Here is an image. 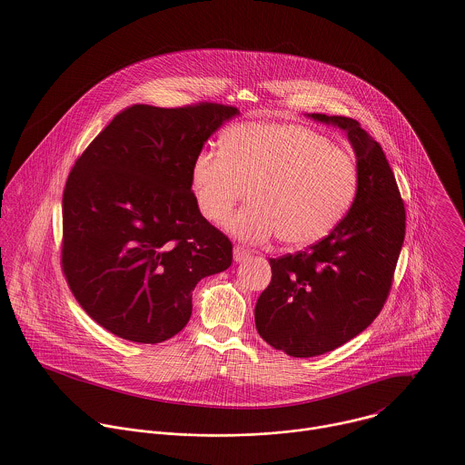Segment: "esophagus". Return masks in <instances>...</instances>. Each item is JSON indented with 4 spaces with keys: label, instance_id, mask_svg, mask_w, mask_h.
Returning <instances> with one entry per match:
<instances>
[{
    "label": "esophagus",
    "instance_id": "esophagus-1",
    "mask_svg": "<svg viewBox=\"0 0 465 465\" xmlns=\"http://www.w3.org/2000/svg\"><path fill=\"white\" fill-rule=\"evenodd\" d=\"M249 258H251V251L249 249H245L243 245H235L233 247V260L237 263H242V262L249 260Z\"/></svg>",
    "mask_w": 465,
    "mask_h": 465
}]
</instances>
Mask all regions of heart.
<instances>
[{
    "instance_id": "b5f03b06",
    "label": "heart",
    "mask_w": 465,
    "mask_h": 465,
    "mask_svg": "<svg viewBox=\"0 0 465 465\" xmlns=\"http://www.w3.org/2000/svg\"><path fill=\"white\" fill-rule=\"evenodd\" d=\"M200 213L247 242L277 235L289 247L322 241L347 216L359 186L352 156L309 127L249 122L230 127L222 150L202 148L192 165Z\"/></svg>"
}]
</instances>
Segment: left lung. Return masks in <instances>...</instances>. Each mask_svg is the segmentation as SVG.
I'll return each instance as SVG.
<instances>
[{
  "mask_svg": "<svg viewBox=\"0 0 465 465\" xmlns=\"http://www.w3.org/2000/svg\"><path fill=\"white\" fill-rule=\"evenodd\" d=\"M310 118L347 133L359 186L347 216L305 251L272 258L254 322L268 345L292 357L326 354L364 331L387 302L404 242L406 211L381 146L347 116Z\"/></svg>",
  "mask_w": 465,
  "mask_h": 465,
  "instance_id": "1",
  "label": "left lung"
}]
</instances>
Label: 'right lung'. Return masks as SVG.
Wrapping results in <instances>:
<instances>
[{
    "instance_id": "right-lung-1",
    "label": "right lung",
    "mask_w": 465,
    "mask_h": 465,
    "mask_svg": "<svg viewBox=\"0 0 465 465\" xmlns=\"http://www.w3.org/2000/svg\"><path fill=\"white\" fill-rule=\"evenodd\" d=\"M233 106L134 104L74 162L63 195L61 263L104 330L160 343L192 315L200 279L232 265V242L200 214L192 165Z\"/></svg>"
}]
</instances>
